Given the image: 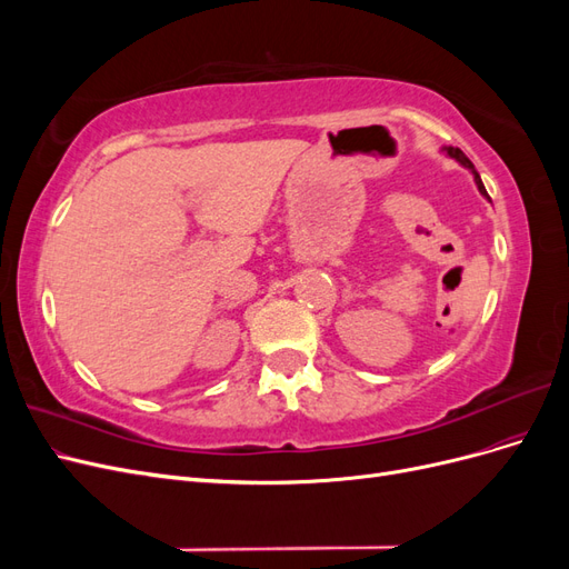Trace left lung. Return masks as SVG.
I'll return each instance as SVG.
<instances>
[{"instance_id":"1","label":"left lung","mask_w":569,"mask_h":569,"mask_svg":"<svg viewBox=\"0 0 569 569\" xmlns=\"http://www.w3.org/2000/svg\"><path fill=\"white\" fill-rule=\"evenodd\" d=\"M443 153L446 157H451V159H456L462 168H468L470 173H472V178H475V184H477V189H479V194L485 197V199H489V194H487V189H485V182H481V178H479V173L475 170V166H472V161L465 157V153L458 149V147H443ZM491 201V199H489Z\"/></svg>"}]
</instances>
